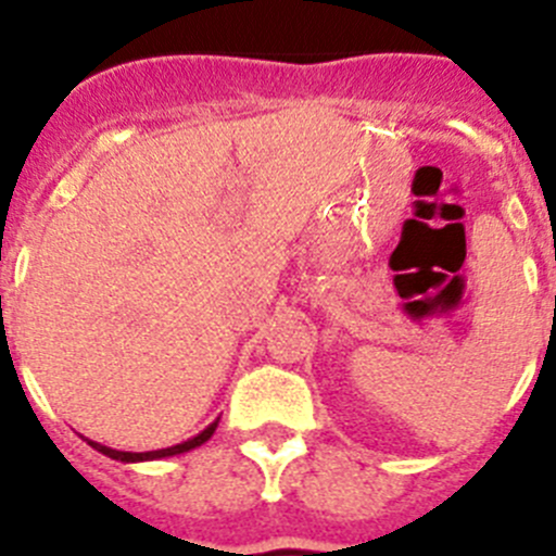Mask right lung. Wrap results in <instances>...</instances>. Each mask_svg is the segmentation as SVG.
I'll list each match as a JSON object with an SVG mask.
<instances>
[{
	"instance_id": "1",
	"label": "right lung",
	"mask_w": 556,
	"mask_h": 556,
	"mask_svg": "<svg viewBox=\"0 0 556 556\" xmlns=\"http://www.w3.org/2000/svg\"><path fill=\"white\" fill-rule=\"evenodd\" d=\"M214 430H216V422H211L205 430H202V433H197L194 439H189V442L175 444V447H167V450H153V453H121V450H109L98 442H90V447H96L98 453L109 455V458H114V460H126V464H134V460H153V458H167V455L189 453V450L200 447L202 442H207V439L214 435Z\"/></svg>"
}]
</instances>
